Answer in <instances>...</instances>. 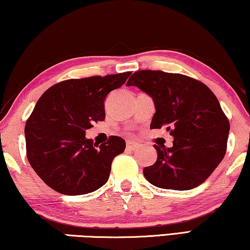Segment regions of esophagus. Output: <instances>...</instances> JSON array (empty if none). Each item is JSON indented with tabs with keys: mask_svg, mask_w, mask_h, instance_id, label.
<instances>
[{
	"mask_svg": "<svg viewBox=\"0 0 250 250\" xmlns=\"http://www.w3.org/2000/svg\"><path fill=\"white\" fill-rule=\"evenodd\" d=\"M126 148H127L128 151H135V149L138 148V144L134 143V142H127V144H126Z\"/></svg>",
	"mask_w": 250,
	"mask_h": 250,
	"instance_id": "obj_1",
	"label": "esophagus"
}]
</instances>
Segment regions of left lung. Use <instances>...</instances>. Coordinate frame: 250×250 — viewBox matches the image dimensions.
<instances>
[{
  "label": "left lung",
  "instance_id": "8db88e82",
  "mask_svg": "<svg viewBox=\"0 0 250 250\" xmlns=\"http://www.w3.org/2000/svg\"><path fill=\"white\" fill-rule=\"evenodd\" d=\"M127 86H136L154 101L151 128L165 127L174 137L172 147L157 146L156 162L143 173L149 183L171 190L200 186L227 151L229 121L208 86L181 74L138 70Z\"/></svg>",
  "mask_w": 250,
  "mask_h": 250
}]
</instances>
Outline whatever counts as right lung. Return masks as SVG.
I'll use <instances>...</instances> for the list:
<instances>
[{"label":"right lung","mask_w":250,"mask_h":250,"mask_svg":"<svg viewBox=\"0 0 250 250\" xmlns=\"http://www.w3.org/2000/svg\"><path fill=\"white\" fill-rule=\"evenodd\" d=\"M130 71L68 79L45 90L25 123L26 157L40 179L66 195L86 194L109 178L115 156L124 152L120 136L94 144L85 136L105 120L104 101L124 85Z\"/></svg>","instance_id":"1"}]
</instances>
